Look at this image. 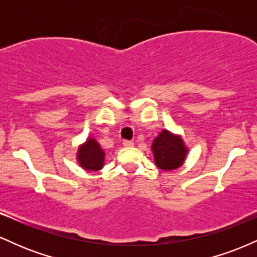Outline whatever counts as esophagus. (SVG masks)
Here are the masks:
<instances>
[{
  "mask_svg": "<svg viewBox=\"0 0 257 257\" xmlns=\"http://www.w3.org/2000/svg\"><path fill=\"white\" fill-rule=\"evenodd\" d=\"M133 145H134V144H133L132 141H129V140L123 141V146L124 147H133Z\"/></svg>",
  "mask_w": 257,
  "mask_h": 257,
  "instance_id": "1",
  "label": "esophagus"
}]
</instances>
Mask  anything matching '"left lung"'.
<instances>
[{"instance_id":"obj_1","label":"left lung","mask_w":257,"mask_h":257,"mask_svg":"<svg viewBox=\"0 0 257 257\" xmlns=\"http://www.w3.org/2000/svg\"><path fill=\"white\" fill-rule=\"evenodd\" d=\"M152 151L156 166L168 172L182 166L187 155V147L179 135H174L164 129L153 140Z\"/></svg>"}]
</instances>
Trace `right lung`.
I'll use <instances>...</instances> for the list:
<instances>
[{
    "mask_svg": "<svg viewBox=\"0 0 257 257\" xmlns=\"http://www.w3.org/2000/svg\"><path fill=\"white\" fill-rule=\"evenodd\" d=\"M77 159L81 167L85 170H100L104 166L105 152L95 141V139L89 138L83 145L79 146Z\"/></svg>",
    "mask_w": 257,
    "mask_h": 257,
    "instance_id": "obj_1",
    "label": "right lung"
}]
</instances>
